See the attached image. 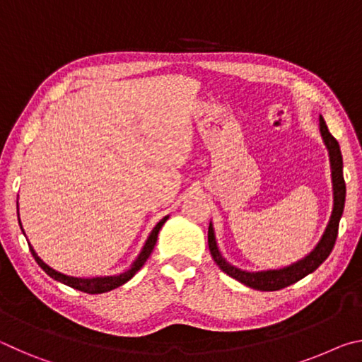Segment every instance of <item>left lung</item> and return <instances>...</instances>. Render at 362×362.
<instances>
[{
  "instance_id": "left-lung-1",
  "label": "left lung",
  "mask_w": 362,
  "mask_h": 362,
  "mask_svg": "<svg viewBox=\"0 0 362 362\" xmlns=\"http://www.w3.org/2000/svg\"><path fill=\"white\" fill-rule=\"evenodd\" d=\"M320 131L324 140V145L329 151V161H330V177H332V193H334V206L332 214L327 222L326 230H324L321 240L317 241L315 249L310 254H306L302 260L293 262L292 265H287L284 268L278 269H263V272H246V269L236 268L231 265L230 262L225 260V257L218 250L216 233H214V225L209 223V231H207V243H209V250L214 262L217 263L218 268L223 273L228 274L233 279L240 281L241 284L250 287L255 291H279L284 287L297 283L310 273L321 265V263L327 259L329 254L332 252L334 244L337 240V233H339V222L343 214V207H345V194L346 187L345 180H343V159L340 145L329 132L326 121L320 115Z\"/></svg>"
}]
</instances>
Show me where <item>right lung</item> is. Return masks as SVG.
Masks as SVG:
<instances>
[{
  "label": "right lung",
  "instance_id": "add662e5",
  "mask_svg": "<svg viewBox=\"0 0 362 362\" xmlns=\"http://www.w3.org/2000/svg\"><path fill=\"white\" fill-rule=\"evenodd\" d=\"M17 212H19V204H17ZM169 218V216L163 217L159 222L156 223L155 228L151 230V233L148 235V238H146V241L144 244L142 250H140V254L137 255V259L132 262V265L129 269H126L124 273H119V274H113V276H97V278H75V276H69V274H64L57 272V269L51 268L49 265H46L45 262H42L38 254L35 252V249L32 247V244L28 243V247H30V252H32V255L35 257V260L38 265L45 269L46 274H49L52 279L59 281V283H62L65 286H70L73 287V289L76 291H81V292H86V293H103V292H108V291H113L116 289V287H119L122 284H126L127 281H129L134 274H136L140 268L144 267V263L146 262V259H148L150 254L153 252V249H155V244H156V240H158V233L159 230H161V226L166 223V220ZM19 225L22 228V223H21V217H19ZM22 233L25 235V231H23L22 228Z\"/></svg>",
  "mask_w": 362,
  "mask_h": 362
}]
</instances>
